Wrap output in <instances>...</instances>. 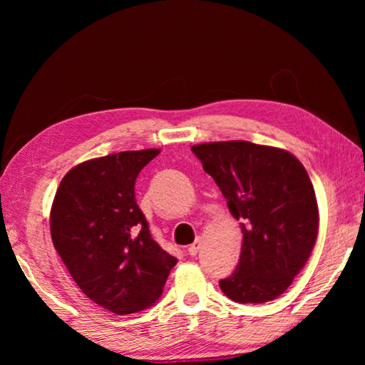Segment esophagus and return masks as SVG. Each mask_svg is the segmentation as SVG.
Instances as JSON below:
<instances>
[{"instance_id": "34e87169", "label": "esophagus", "mask_w": 365, "mask_h": 365, "mask_svg": "<svg viewBox=\"0 0 365 365\" xmlns=\"http://www.w3.org/2000/svg\"><path fill=\"white\" fill-rule=\"evenodd\" d=\"M197 251H200V242H196V243H193L188 248V255L190 256H196L197 255Z\"/></svg>"}]
</instances>
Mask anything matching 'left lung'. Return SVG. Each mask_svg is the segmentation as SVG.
<instances>
[{
	"instance_id": "left-lung-1",
	"label": "left lung",
	"mask_w": 365,
	"mask_h": 365,
	"mask_svg": "<svg viewBox=\"0 0 365 365\" xmlns=\"http://www.w3.org/2000/svg\"><path fill=\"white\" fill-rule=\"evenodd\" d=\"M191 151L242 220L240 262L219 282L220 289L242 304L279 298L306 265L319 233L316 191L304 165L280 148L243 140L195 145Z\"/></svg>"
}]
</instances>
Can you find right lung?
Segmentation results:
<instances>
[{
    "label": "right lung",
    "mask_w": 365,
    "mask_h": 365,
    "mask_svg": "<svg viewBox=\"0 0 365 365\" xmlns=\"http://www.w3.org/2000/svg\"><path fill=\"white\" fill-rule=\"evenodd\" d=\"M159 153L85 160L64 175L51 206V240L72 279L117 316L153 306L177 264L154 242L135 201V180Z\"/></svg>",
    "instance_id": "add662e5"
}]
</instances>
